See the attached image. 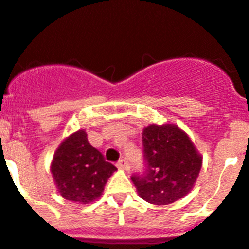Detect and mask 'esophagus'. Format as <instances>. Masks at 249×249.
Returning a JSON list of instances; mask_svg holds the SVG:
<instances>
[{
  "instance_id": "34e87169",
  "label": "esophagus",
  "mask_w": 249,
  "mask_h": 249,
  "mask_svg": "<svg viewBox=\"0 0 249 249\" xmlns=\"http://www.w3.org/2000/svg\"><path fill=\"white\" fill-rule=\"evenodd\" d=\"M116 166H117L118 168H122V169H128L129 168L128 162H127L124 158H121V160L117 162V164H116Z\"/></svg>"
}]
</instances>
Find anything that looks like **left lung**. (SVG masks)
I'll use <instances>...</instances> for the list:
<instances>
[{
    "instance_id": "1",
    "label": "left lung",
    "mask_w": 249,
    "mask_h": 249,
    "mask_svg": "<svg viewBox=\"0 0 249 249\" xmlns=\"http://www.w3.org/2000/svg\"><path fill=\"white\" fill-rule=\"evenodd\" d=\"M143 173L131 177L148 203H173L190 193L198 177L202 157L190 137L176 124H151L142 133Z\"/></svg>"
}]
</instances>
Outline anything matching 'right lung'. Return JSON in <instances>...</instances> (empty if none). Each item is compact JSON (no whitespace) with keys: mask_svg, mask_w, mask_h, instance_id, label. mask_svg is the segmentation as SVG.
<instances>
[{"mask_svg":"<svg viewBox=\"0 0 249 249\" xmlns=\"http://www.w3.org/2000/svg\"><path fill=\"white\" fill-rule=\"evenodd\" d=\"M117 168L106 162L102 153L89 144L83 129L59 144L51 172L59 195L67 201L89 203L103 192L107 179Z\"/></svg>","mask_w":249,"mask_h":249,"instance_id":"add662e5","label":"right lung"}]
</instances>
